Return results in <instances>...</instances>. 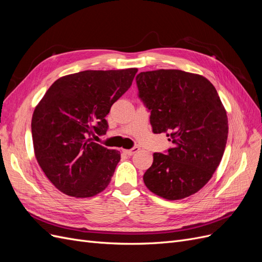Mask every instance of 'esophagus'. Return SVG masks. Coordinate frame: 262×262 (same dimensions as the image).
<instances>
[{
	"instance_id": "obj_1",
	"label": "esophagus",
	"mask_w": 262,
	"mask_h": 262,
	"mask_svg": "<svg viewBox=\"0 0 262 262\" xmlns=\"http://www.w3.org/2000/svg\"><path fill=\"white\" fill-rule=\"evenodd\" d=\"M139 149H140V148L136 146V147H133V148H131V149H124V153H125L126 155H129V156H131V155H133L134 153H137Z\"/></svg>"
}]
</instances>
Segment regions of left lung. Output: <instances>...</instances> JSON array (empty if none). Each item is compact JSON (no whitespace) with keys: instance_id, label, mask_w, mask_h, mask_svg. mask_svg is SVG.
I'll return each mask as SVG.
<instances>
[{"instance_id":"obj_1","label":"left lung","mask_w":262,"mask_h":262,"mask_svg":"<svg viewBox=\"0 0 262 262\" xmlns=\"http://www.w3.org/2000/svg\"><path fill=\"white\" fill-rule=\"evenodd\" d=\"M139 96L150 110L154 133H166L173 147L153 154L143 180L166 200L199 191L223 157L228 136L226 110L213 84L181 70H156L137 76Z\"/></svg>"}]
</instances>
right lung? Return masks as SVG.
Returning <instances> with one entry per match:
<instances>
[{
	"instance_id": "right-lung-1",
	"label": "right lung",
	"mask_w": 262,
	"mask_h": 262,
	"mask_svg": "<svg viewBox=\"0 0 262 262\" xmlns=\"http://www.w3.org/2000/svg\"><path fill=\"white\" fill-rule=\"evenodd\" d=\"M138 69L87 70L58 78L31 119L36 160L67 195L91 198L107 188L120 152L93 142L108 129L106 116L130 89Z\"/></svg>"
}]
</instances>
